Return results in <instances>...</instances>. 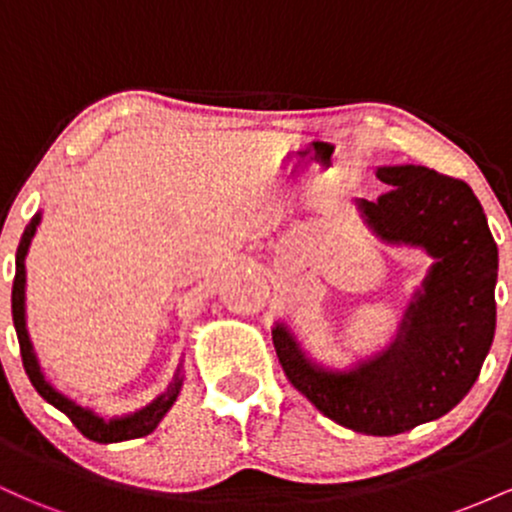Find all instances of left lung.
I'll list each match as a JSON object with an SVG mask.
<instances>
[{
    "instance_id": "left-lung-1",
    "label": "left lung",
    "mask_w": 512,
    "mask_h": 512,
    "mask_svg": "<svg viewBox=\"0 0 512 512\" xmlns=\"http://www.w3.org/2000/svg\"><path fill=\"white\" fill-rule=\"evenodd\" d=\"M375 175L390 192L358 202L368 226L436 260L395 344L351 370H327L284 325L272 337L286 378L327 419L366 436H397L448 414L477 383L496 332L498 248L464 180L424 166H385Z\"/></svg>"
}]
</instances>
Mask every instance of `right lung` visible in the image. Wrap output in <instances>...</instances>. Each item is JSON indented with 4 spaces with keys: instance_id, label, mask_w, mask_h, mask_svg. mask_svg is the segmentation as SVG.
<instances>
[{
    "instance_id": "right-lung-1",
    "label": "right lung",
    "mask_w": 512,
    "mask_h": 512,
    "mask_svg": "<svg viewBox=\"0 0 512 512\" xmlns=\"http://www.w3.org/2000/svg\"><path fill=\"white\" fill-rule=\"evenodd\" d=\"M38 223H40V214H35L33 221L26 226V231H23L19 250H16V276H14V289H11V315H14L16 337H19L23 368H26L28 378H31V383L35 390H38V395L43 397L45 402H50L52 407L60 409L62 414H67L69 419H72V424L79 428L88 440H96V443H122V440L149 436V433L158 426V421L166 416V411L173 407L175 397H178L180 383H182L180 368H178V375H175L173 385L168 387V392H163L161 397L154 399L149 407H144L142 411H137V414L132 416H125V419H110V421H105L103 416L93 414L91 409L76 404L74 399L64 397L62 392H57L55 387L45 380L43 370L38 366V358L33 354L31 337H28V330H26V264H23L26 262L28 245H31Z\"/></svg>"
}]
</instances>
